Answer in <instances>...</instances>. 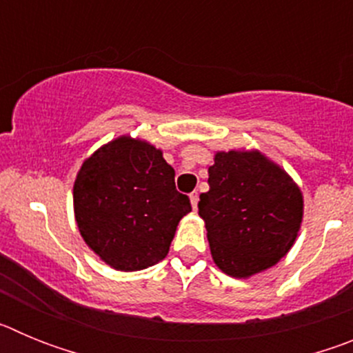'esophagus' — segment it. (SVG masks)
<instances>
[{
    "label": "esophagus",
    "mask_w": 353,
    "mask_h": 353,
    "mask_svg": "<svg viewBox=\"0 0 353 353\" xmlns=\"http://www.w3.org/2000/svg\"><path fill=\"white\" fill-rule=\"evenodd\" d=\"M189 199H191V205H192V208H198V201H199V196H198V192H191V194H189Z\"/></svg>",
    "instance_id": "34e87169"
}]
</instances>
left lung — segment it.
<instances>
[{
	"instance_id": "obj_1",
	"label": "left lung",
	"mask_w": 353,
	"mask_h": 353,
	"mask_svg": "<svg viewBox=\"0 0 353 353\" xmlns=\"http://www.w3.org/2000/svg\"><path fill=\"white\" fill-rule=\"evenodd\" d=\"M199 194L214 263L239 279L270 269L295 244L304 217L301 187L260 150L215 152Z\"/></svg>"
}]
</instances>
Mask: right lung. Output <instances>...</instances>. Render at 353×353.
Returning <instances> with one entry per match:
<instances>
[{"label":"right lung","instance_id":"add662e5","mask_svg":"<svg viewBox=\"0 0 353 353\" xmlns=\"http://www.w3.org/2000/svg\"><path fill=\"white\" fill-rule=\"evenodd\" d=\"M191 201L174 189L162 150L129 134L84 159L74 180V215L90 249L111 269H148L168 256Z\"/></svg>","mask_w":353,"mask_h":353}]
</instances>
